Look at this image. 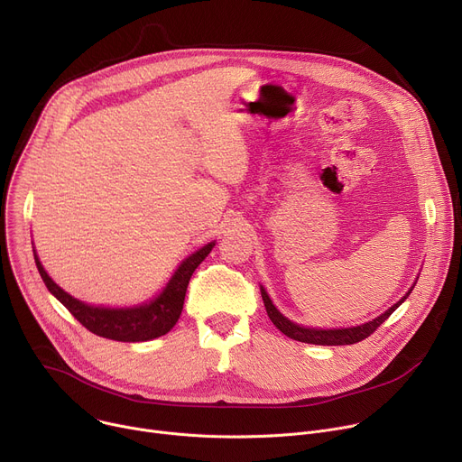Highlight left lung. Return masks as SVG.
<instances>
[{
	"label": "left lung",
	"mask_w": 462,
	"mask_h": 462,
	"mask_svg": "<svg viewBox=\"0 0 462 462\" xmlns=\"http://www.w3.org/2000/svg\"><path fill=\"white\" fill-rule=\"evenodd\" d=\"M412 291V289H411ZM409 291V292H411ZM407 295L396 302L391 310H387L383 315H380L377 319L366 322V324H361V326H354V328H341V329H315V328H304V326H299L295 322H291L289 319H285L271 302L269 295L265 292V289L262 287V299H263V304H265V310H267V315L269 319L273 320V324L283 333L287 335V337L295 339V341H300V343H308V345H322V346H339V345H354V343H359L363 339H366L368 335H372L377 328H380L391 315L393 311H396V308L409 297Z\"/></svg>",
	"instance_id": "left-lung-1"
}]
</instances>
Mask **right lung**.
I'll return each mask as SVG.
<instances>
[{
  "instance_id": "1",
  "label": "right lung",
  "mask_w": 462,
  "mask_h": 462,
  "mask_svg": "<svg viewBox=\"0 0 462 462\" xmlns=\"http://www.w3.org/2000/svg\"><path fill=\"white\" fill-rule=\"evenodd\" d=\"M214 245L216 243H208L206 246L197 250L195 254L186 258L180 263V267L175 271L170 283L165 285V289L152 302L136 306V308H121V310L94 308L69 297L66 291H62L48 276V273L44 271V267H42L36 254H34V263L51 295H55L57 300H60L66 306V310L87 329H90L92 333L105 339L138 343V341L156 339L160 335H165L177 324L182 313L189 278L193 271L200 265V262L209 254V250L214 248Z\"/></svg>"
}]
</instances>
